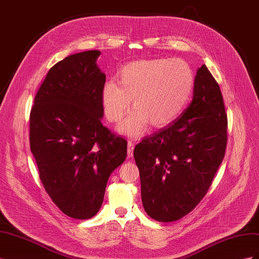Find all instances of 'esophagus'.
<instances>
[{
	"label": "esophagus",
	"instance_id": "esophagus-1",
	"mask_svg": "<svg viewBox=\"0 0 259 259\" xmlns=\"http://www.w3.org/2000/svg\"><path fill=\"white\" fill-rule=\"evenodd\" d=\"M134 146H135V144L131 142V140L127 143V155H128V158H133V155H134Z\"/></svg>",
	"mask_w": 259,
	"mask_h": 259
}]
</instances>
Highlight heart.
Masks as SVG:
<instances>
[{
    "mask_svg": "<svg viewBox=\"0 0 259 259\" xmlns=\"http://www.w3.org/2000/svg\"><path fill=\"white\" fill-rule=\"evenodd\" d=\"M113 81L104 84L100 94L106 120L119 122L128 110H135L117 126L128 137H139L152 127H165L183 113L194 86V74L187 61L178 58H153L128 62Z\"/></svg>",
    "mask_w": 259,
    "mask_h": 259,
    "instance_id": "obj_1",
    "label": "heart"
}]
</instances>
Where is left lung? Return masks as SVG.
Masks as SVG:
<instances>
[{"label": "left lung", "instance_id": "1", "mask_svg": "<svg viewBox=\"0 0 259 259\" xmlns=\"http://www.w3.org/2000/svg\"><path fill=\"white\" fill-rule=\"evenodd\" d=\"M226 145L222 92L203 65L194 77L192 101L182 115L134 149L146 213L162 223L189 214L206 194Z\"/></svg>", "mask_w": 259, "mask_h": 259}]
</instances>
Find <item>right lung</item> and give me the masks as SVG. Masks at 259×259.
I'll list each match as a JSON object with an SVG mask.
<instances>
[{
  "instance_id": "add662e5",
  "label": "right lung",
  "mask_w": 259,
  "mask_h": 259,
  "mask_svg": "<svg viewBox=\"0 0 259 259\" xmlns=\"http://www.w3.org/2000/svg\"><path fill=\"white\" fill-rule=\"evenodd\" d=\"M99 51L76 53L53 66L30 113V148L40 178L62 213L95 216L112 171L126 159L127 142L101 123L106 74Z\"/></svg>"
}]
</instances>
